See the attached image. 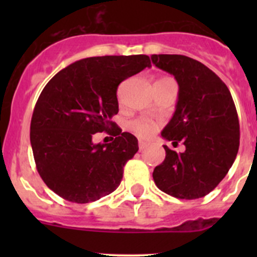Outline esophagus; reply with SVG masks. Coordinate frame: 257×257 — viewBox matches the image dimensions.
I'll use <instances>...</instances> for the list:
<instances>
[{"label":"esophagus","mask_w":257,"mask_h":257,"mask_svg":"<svg viewBox=\"0 0 257 257\" xmlns=\"http://www.w3.org/2000/svg\"><path fill=\"white\" fill-rule=\"evenodd\" d=\"M148 147V143L147 142H143V141H139V150H144L145 148Z\"/></svg>","instance_id":"34e87169"}]
</instances>
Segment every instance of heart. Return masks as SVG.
<instances>
[{"mask_svg": "<svg viewBox=\"0 0 257 257\" xmlns=\"http://www.w3.org/2000/svg\"><path fill=\"white\" fill-rule=\"evenodd\" d=\"M129 128L141 138H149L158 131V124L147 119H137L129 124Z\"/></svg>", "mask_w": 257, "mask_h": 257, "instance_id": "1", "label": "heart"}]
</instances>
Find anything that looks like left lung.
Segmentation results:
<instances>
[{
    "label": "left lung",
    "mask_w": 257,
    "mask_h": 257,
    "mask_svg": "<svg viewBox=\"0 0 257 257\" xmlns=\"http://www.w3.org/2000/svg\"><path fill=\"white\" fill-rule=\"evenodd\" d=\"M158 68L173 74L179 85L173 118L162 132L177 153L163 145L165 159L153 179L164 193L178 199H199L214 190L235 162L240 124L231 93L201 62L181 54H153Z\"/></svg>",
    "instance_id": "left-lung-1"
}]
</instances>
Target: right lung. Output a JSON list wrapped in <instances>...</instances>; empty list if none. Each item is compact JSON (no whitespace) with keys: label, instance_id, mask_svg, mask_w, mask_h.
I'll list each match as a JSON object with an SVG mask.
<instances>
[{"label":"right lung","instance_id":"add662e5","mask_svg":"<svg viewBox=\"0 0 257 257\" xmlns=\"http://www.w3.org/2000/svg\"><path fill=\"white\" fill-rule=\"evenodd\" d=\"M152 67L145 54L89 57L59 71L43 88L31 120V145L41 178L57 195L85 204L113 193L138 139L112 121L116 88ZM113 127L112 131L110 128ZM108 131L112 144L92 143Z\"/></svg>","mask_w":257,"mask_h":257}]
</instances>
